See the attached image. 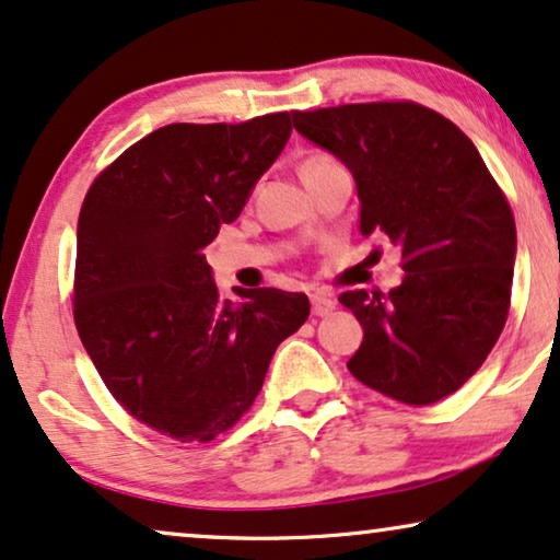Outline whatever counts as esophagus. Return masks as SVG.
Segmentation results:
<instances>
[{
    "label": "esophagus",
    "mask_w": 560,
    "mask_h": 560,
    "mask_svg": "<svg viewBox=\"0 0 560 560\" xmlns=\"http://www.w3.org/2000/svg\"><path fill=\"white\" fill-rule=\"evenodd\" d=\"M334 308H336L334 298H328V295H324V293L311 295V311H313V316H328V313H331Z\"/></svg>",
    "instance_id": "1"
}]
</instances>
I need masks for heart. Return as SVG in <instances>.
Segmentation results:
<instances>
[{"label":"heart","instance_id":"1","mask_svg":"<svg viewBox=\"0 0 560 560\" xmlns=\"http://www.w3.org/2000/svg\"><path fill=\"white\" fill-rule=\"evenodd\" d=\"M334 163H336V160H334L331 155H326V152H311V155L303 160L301 175H303V173H311V171H318V167L334 165Z\"/></svg>","mask_w":560,"mask_h":560}]
</instances>
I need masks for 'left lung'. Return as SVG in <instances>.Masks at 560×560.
Segmentation results:
<instances>
[{"label":"left lung","instance_id":"8db88e82","mask_svg":"<svg viewBox=\"0 0 560 560\" xmlns=\"http://www.w3.org/2000/svg\"><path fill=\"white\" fill-rule=\"evenodd\" d=\"M293 125L354 175L359 232L402 255L405 278L387 295H339L364 328L349 372L397 402L443 400L508 320L517 252L508 198L469 137L416 102L293 112Z\"/></svg>","mask_w":560,"mask_h":560}]
</instances>
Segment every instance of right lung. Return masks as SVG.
I'll use <instances>...</instances> for the list:
<instances>
[{
	"label": "right lung",
	"instance_id": "1",
	"mask_svg": "<svg viewBox=\"0 0 560 560\" xmlns=\"http://www.w3.org/2000/svg\"><path fill=\"white\" fill-rule=\"evenodd\" d=\"M290 114L167 125L91 183L79 213L73 318L121 408L180 443H209L252 408L275 349L305 324V293L224 301L203 247L232 224L285 148Z\"/></svg>",
	"mask_w": 560,
	"mask_h": 560
}]
</instances>
